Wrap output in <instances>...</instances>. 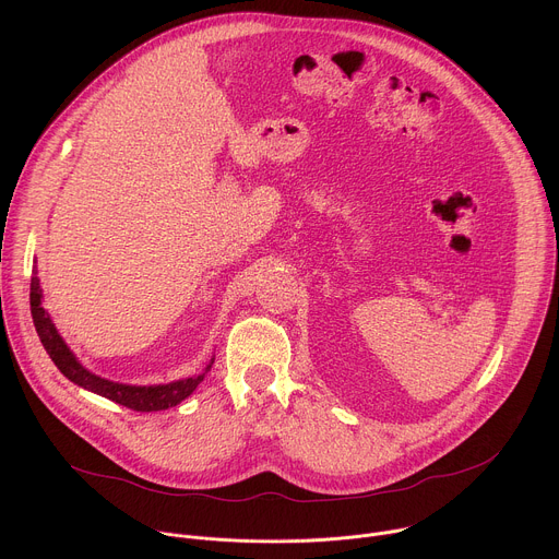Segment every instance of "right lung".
Returning <instances> with one entry per match:
<instances>
[{"label":"right lung","instance_id":"1","mask_svg":"<svg viewBox=\"0 0 559 559\" xmlns=\"http://www.w3.org/2000/svg\"><path fill=\"white\" fill-rule=\"evenodd\" d=\"M31 313H33V323H35V330H37V336H39L44 349L48 352V356L52 358L57 369L68 380H72L74 384L84 386L93 393H99V395L108 397V401L123 405L132 412H164L168 407H177L199 386V382L205 378V373L212 369V362H214V358H212L210 365L203 369V373L186 378V380H177L170 384L132 386V384L110 382L106 378L91 373L86 367H82V362H79L72 356V352L66 347V343L61 341V336L57 334L52 321L48 318L46 309L41 307V289H39V278L35 274L31 278Z\"/></svg>","mask_w":559,"mask_h":559}]
</instances>
